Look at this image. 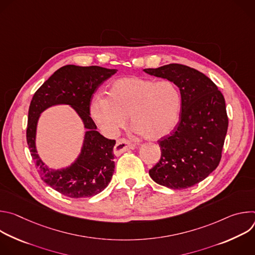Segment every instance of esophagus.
Masks as SVG:
<instances>
[{
    "mask_svg": "<svg viewBox=\"0 0 255 255\" xmlns=\"http://www.w3.org/2000/svg\"><path fill=\"white\" fill-rule=\"evenodd\" d=\"M134 146H135L134 143H132L131 141H129L127 139H124V138H121V139L117 140V143H116L115 147H114V153L116 155H119V154H121V153H123V152H125L129 149L134 148Z\"/></svg>",
    "mask_w": 255,
    "mask_h": 255,
    "instance_id": "34e87169",
    "label": "esophagus"
}]
</instances>
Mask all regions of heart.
I'll return each instance as SVG.
<instances>
[{
    "label": "heart",
    "mask_w": 255,
    "mask_h": 255,
    "mask_svg": "<svg viewBox=\"0 0 255 255\" xmlns=\"http://www.w3.org/2000/svg\"><path fill=\"white\" fill-rule=\"evenodd\" d=\"M180 107V92L172 81L127 77L113 82L109 96L95 95L90 110L95 122L109 135H117L130 115L136 132L157 140L175 128Z\"/></svg>",
    "instance_id": "obj_1"
}]
</instances>
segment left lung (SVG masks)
<instances>
[{"instance_id":"1","label":"left lung","mask_w":255,"mask_h":255,"mask_svg":"<svg viewBox=\"0 0 255 255\" xmlns=\"http://www.w3.org/2000/svg\"><path fill=\"white\" fill-rule=\"evenodd\" d=\"M144 71L172 81L181 97L179 121L170 135L158 140L161 156L149 175L169 189H188L220 163L228 129L224 96L208 77L184 64L170 63Z\"/></svg>"}]
</instances>
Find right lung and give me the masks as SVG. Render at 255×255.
<instances>
[{"label":"right lung","instance_id":"right-lung-1","mask_svg":"<svg viewBox=\"0 0 255 255\" xmlns=\"http://www.w3.org/2000/svg\"><path fill=\"white\" fill-rule=\"evenodd\" d=\"M117 69L97 65H64L35 92L28 111L27 143L42 180L56 192L72 199L93 197L110 183L114 173L115 140L107 139L97 131L90 116V105L94 93ZM58 103L69 104L82 118L88 130L82 152L70 167L54 171L39 158L34 146L35 127L39 115L45 108Z\"/></svg>","mask_w":255,"mask_h":255}]
</instances>
